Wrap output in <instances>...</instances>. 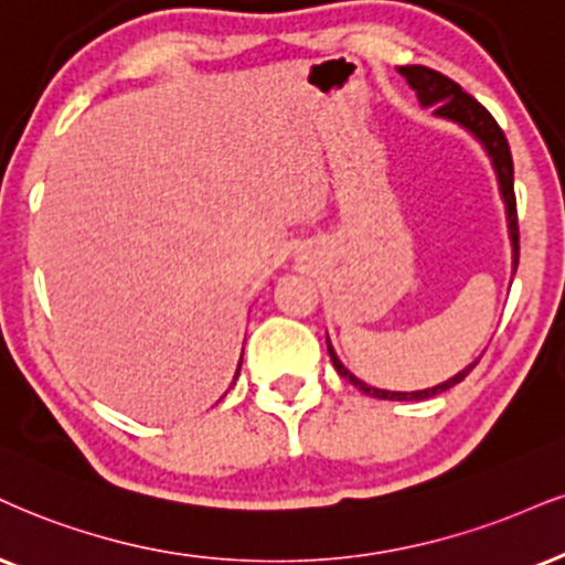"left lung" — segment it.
Returning a JSON list of instances; mask_svg holds the SVG:
<instances>
[{
	"label": "left lung",
	"mask_w": 565,
	"mask_h": 565,
	"mask_svg": "<svg viewBox=\"0 0 565 565\" xmlns=\"http://www.w3.org/2000/svg\"><path fill=\"white\" fill-rule=\"evenodd\" d=\"M398 73L406 78L408 86L416 90V99H419L422 107H431L435 109L431 115L461 125L463 130H469V134L475 136L479 143H482V149L487 151V157H490V162H492V170H495L500 199H503V204H505L508 238H511L513 271H516V267H519V222H516V196H513V159H511V149H508L503 130H500V125L495 122V117L487 113L482 104L475 99V96L466 94V90L458 86L456 81L445 78V75L437 73V70H429L422 65H406V67H398ZM327 351H330L332 366L338 369L340 377H345L353 387H359L364 395H372V398H380V401L435 398V395H440V393H445V390H450L452 385H458V382H461L466 374L477 366V361H475V364L461 369V372L452 374L450 380H445L435 387L414 390V393H395V390H380V387L366 385V382H361L356 374L348 372V369L343 366V361L338 359L330 338H327Z\"/></svg>",
	"instance_id": "obj_1"
}]
</instances>
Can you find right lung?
Listing matches in <instances>:
<instances>
[{
    "label": "right lung",
    "instance_id": "1",
    "mask_svg": "<svg viewBox=\"0 0 565 565\" xmlns=\"http://www.w3.org/2000/svg\"><path fill=\"white\" fill-rule=\"evenodd\" d=\"M241 361H243V353H241ZM238 374H241V364H238V372H235V377H233V385H235V380H238Z\"/></svg>",
    "mask_w": 565,
    "mask_h": 565
}]
</instances>
